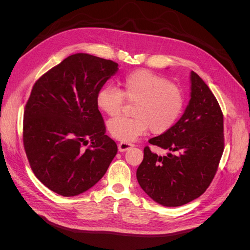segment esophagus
I'll return each instance as SVG.
<instances>
[{
    "mask_svg": "<svg viewBox=\"0 0 250 250\" xmlns=\"http://www.w3.org/2000/svg\"><path fill=\"white\" fill-rule=\"evenodd\" d=\"M133 147V144H130V143H125V142H122L120 143L118 145V149L120 152H124V151H127L129 150Z\"/></svg>",
    "mask_w": 250,
    "mask_h": 250,
    "instance_id": "34e87169",
    "label": "esophagus"
}]
</instances>
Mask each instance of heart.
<instances>
[{
	"label": "heart",
	"instance_id": "obj_1",
	"mask_svg": "<svg viewBox=\"0 0 250 250\" xmlns=\"http://www.w3.org/2000/svg\"><path fill=\"white\" fill-rule=\"evenodd\" d=\"M121 89L112 85L103 86L96 97L97 106L105 115L117 116L124 99L135 103L132 119H110L107 129L113 138L125 143L133 142L150 129L163 134L175 125L185 107L183 90L167 78L147 70L127 75Z\"/></svg>",
	"mask_w": 250,
	"mask_h": 250
}]
</instances>
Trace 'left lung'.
<instances>
[{
    "label": "left lung",
    "mask_w": 250,
    "mask_h": 250,
    "mask_svg": "<svg viewBox=\"0 0 250 250\" xmlns=\"http://www.w3.org/2000/svg\"><path fill=\"white\" fill-rule=\"evenodd\" d=\"M190 101L170 130L149 140L169 151L157 155L146 147L137 170L138 183L164 207H180L206 192L223 153V115L218 101L197 74L191 72Z\"/></svg>",
    "instance_id": "obj_1"
}]
</instances>
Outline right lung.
Returning <instances> with one entry per match:
<instances>
[{
    "instance_id": "right-lung-1",
    "label": "right lung",
    "mask_w": 250,
    "mask_h": 250,
    "mask_svg": "<svg viewBox=\"0 0 250 250\" xmlns=\"http://www.w3.org/2000/svg\"><path fill=\"white\" fill-rule=\"evenodd\" d=\"M118 71L111 60L76 53L35 82L24 113V147L35 176L58 195L89 190L118 152L96 103Z\"/></svg>"
}]
</instances>
